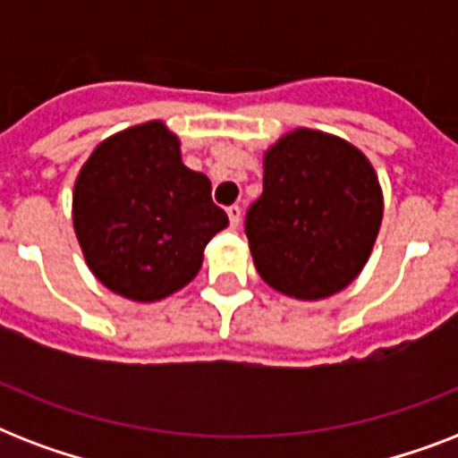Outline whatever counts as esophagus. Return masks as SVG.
Here are the masks:
<instances>
[{
	"label": "esophagus",
	"mask_w": 458,
	"mask_h": 458,
	"mask_svg": "<svg viewBox=\"0 0 458 458\" xmlns=\"http://www.w3.org/2000/svg\"><path fill=\"white\" fill-rule=\"evenodd\" d=\"M228 218H230V225L237 228V225H240V218H242V208L237 207V204L228 207Z\"/></svg>",
	"instance_id": "34e87169"
}]
</instances>
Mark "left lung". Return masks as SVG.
I'll use <instances>...</instances> for the list:
<instances>
[{
  "mask_svg": "<svg viewBox=\"0 0 458 458\" xmlns=\"http://www.w3.org/2000/svg\"><path fill=\"white\" fill-rule=\"evenodd\" d=\"M383 221L373 165L327 132H287L264 157L244 233L259 276L294 300H326L361 273Z\"/></svg>",
  "mask_w": 458,
  "mask_h": 458,
  "instance_id": "left-lung-1",
  "label": "left lung"
}]
</instances>
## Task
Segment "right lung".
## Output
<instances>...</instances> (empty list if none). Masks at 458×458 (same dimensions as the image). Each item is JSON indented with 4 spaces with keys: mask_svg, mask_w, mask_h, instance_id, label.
I'll list each match as a JSON object with an SVG mask.
<instances>
[{
    "mask_svg": "<svg viewBox=\"0 0 458 458\" xmlns=\"http://www.w3.org/2000/svg\"><path fill=\"white\" fill-rule=\"evenodd\" d=\"M225 225L208 178L182 164L180 140L161 121L104 140L75 180L73 228L85 261L125 300L178 293Z\"/></svg>",
    "mask_w": 458,
    "mask_h": 458,
    "instance_id": "add662e5",
    "label": "right lung"
}]
</instances>
